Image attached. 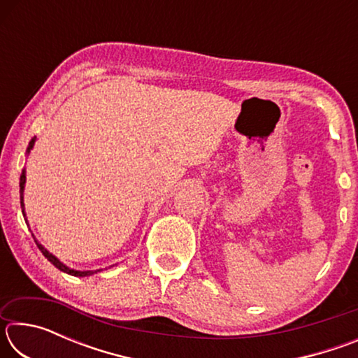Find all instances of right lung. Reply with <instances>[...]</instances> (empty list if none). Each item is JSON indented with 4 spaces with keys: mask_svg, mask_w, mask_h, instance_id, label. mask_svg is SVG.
Returning <instances> with one entry per match:
<instances>
[{
    "mask_svg": "<svg viewBox=\"0 0 358 358\" xmlns=\"http://www.w3.org/2000/svg\"><path fill=\"white\" fill-rule=\"evenodd\" d=\"M34 142H36V137L34 138H31V142H29V145H28V150H27V153H29V151L33 150V147H34ZM25 183H27V171L25 169H23L22 171V175H20V205H22V213H23V216L27 217V215H25V203H23V191H25ZM36 241V245H38V248L41 250V252L44 254L45 256V259L48 260V262H52L53 265L57 266L58 270H62V271H64V273H68V275H72V276H92V275H94V273H98V271H101V270H74V268H71V266H68L66 264H63L62 260H59L57 256H53V254L50 252V251H47L44 246H42L38 240H34Z\"/></svg>",
    "mask_w": 358,
    "mask_h": 358,
    "instance_id": "add662e5",
    "label": "right lung"
}]
</instances>
